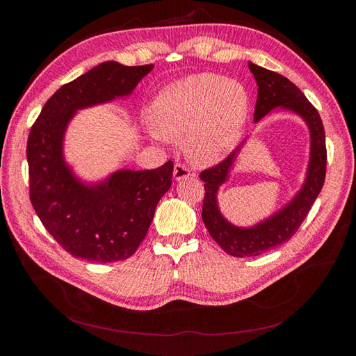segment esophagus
<instances>
[{
    "instance_id": "esophagus-1",
    "label": "esophagus",
    "mask_w": 356,
    "mask_h": 356,
    "mask_svg": "<svg viewBox=\"0 0 356 356\" xmlns=\"http://www.w3.org/2000/svg\"><path fill=\"white\" fill-rule=\"evenodd\" d=\"M188 177H191L190 169H188L186 165L177 163L175 168H174V179H175V181H181V179H186V178H188Z\"/></svg>"
}]
</instances>
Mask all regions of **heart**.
Returning <instances> with one entry per match:
<instances>
[{
    "instance_id": "heart-1",
    "label": "heart",
    "mask_w": 356,
    "mask_h": 356,
    "mask_svg": "<svg viewBox=\"0 0 356 356\" xmlns=\"http://www.w3.org/2000/svg\"><path fill=\"white\" fill-rule=\"evenodd\" d=\"M248 110L250 96L241 83L200 72L161 90L149 117L157 138L186 136L188 157L197 165H212L238 144Z\"/></svg>"
}]
</instances>
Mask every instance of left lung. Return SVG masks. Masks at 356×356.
Segmentation results:
<instances>
[{
	"label": "left lung",
	"instance_id": "1",
	"mask_svg": "<svg viewBox=\"0 0 356 356\" xmlns=\"http://www.w3.org/2000/svg\"><path fill=\"white\" fill-rule=\"evenodd\" d=\"M250 70L258 86L254 122L261 120L277 106L303 117L310 131V161L305 186L296 197L272 217L250 229L236 227L230 224L221 215L217 203L218 188L227 179L229 170L241 148H236L218 165L200 172V179L204 181L202 220L212 239L233 257L260 255L293 238L322 190L327 172L325 131L318 110L307 101L305 93L284 75L251 62Z\"/></svg>",
	"mask_w": 356,
	"mask_h": 356
}]
</instances>
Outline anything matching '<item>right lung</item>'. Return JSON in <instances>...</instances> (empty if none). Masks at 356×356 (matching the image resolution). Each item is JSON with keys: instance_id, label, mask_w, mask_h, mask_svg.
<instances>
[{"instance_id": "right-lung-1", "label": "right lung", "mask_w": 356, "mask_h": 356, "mask_svg": "<svg viewBox=\"0 0 356 356\" xmlns=\"http://www.w3.org/2000/svg\"><path fill=\"white\" fill-rule=\"evenodd\" d=\"M153 68L152 63H99L53 93L31 127V203L46 230L75 258L113 263L135 254L172 184L174 163L169 160L152 170H117L99 184L86 186L62 154L63 135L75 111L131 95Z\"/></svg>"}]
</instances>
